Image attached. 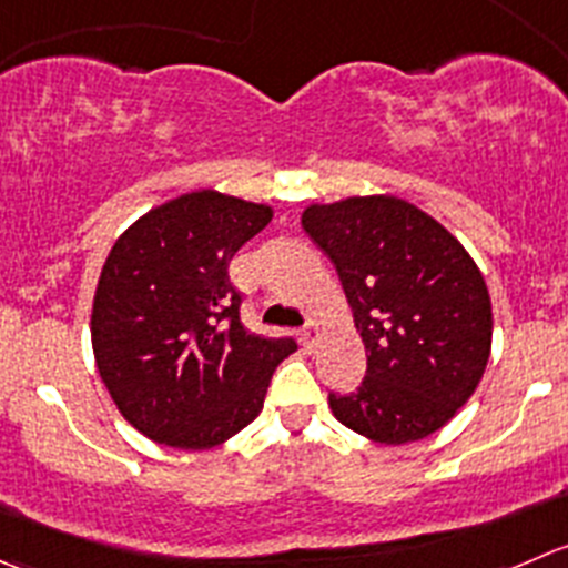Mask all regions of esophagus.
Returning a JSON list of instances; mask_svg holds the SVG:
<instances>
[{"label":"esophagus","instance_id":"esophagus-1","mask_svg":"<svg viewBox=\"0 0 568 568\" xmlns=\"http://www.w3.org/2000/svg\"><path fill=\"white\" fill-rule=\"evenodd\" d=\"M300 341H302V346H305V349H313V346H316V341H318V327L313 322H307L305 327L300 329Z\"/></svg>","mask_w":568,"mask_h":568}]
</instances>
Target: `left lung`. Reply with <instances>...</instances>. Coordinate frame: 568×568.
Wrapping results in <instances>:
<instances>
[{"instance_id":"1","label":"left lung","mask_w":568,"mask_h":568,"mask_svg":"<svg viewBox=\"0 0 568 568\" xmlns=\"http://www.w3.org/2000/svg\"><path fill=\"white\" fill-rule=\"evenodd\" d=\"M329 257L366 346V377L329 390L335 418L379 444L430 436L466 405L491 352V300L469 252L394 196H352L302 216Z\"/></svg>"}]
</instances>
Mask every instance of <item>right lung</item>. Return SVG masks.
<instances>
[{"instance_id": "obj_1", "label": "right lung", "mask_w": 568, "mask_h": 568, "mask_svg": "<svg viewBox=\"0 0 568 568\" xmlns=\"http://www.w3.org/2000/svg\"><path fill=\"white\" fill-rule=\"evenodd\" d=\"M272 222L266 205L196 191L138 219L113 244L93 296L99 374L121 416L158 444L207 449L261 413L296 349L241 324L235 252Z\"/></svg>"}]
</instances>
